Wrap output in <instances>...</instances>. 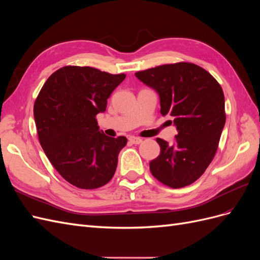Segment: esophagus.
<instances>
[{"instance_id":"obj_1","label":"esophagus","mask_w":260,"mask_h":260,"mask_svg":"<svg viewBox=\"0 0 260 260\" xmlns=\"http://www.w3.org/2000/svg\"><path fill=\"white\" fill-rule=\"evenodd\" d=\"M129 141L132 143V144H140L142 143V139L141 138H138V137H130L129 138Z\"/></svg>"}]
</instances>
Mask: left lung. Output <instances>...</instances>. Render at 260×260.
Returning a JSON list of instances; mask_svg holds the SVG:
<instances>
[{
	"mask_svg": "<svg viewBox=\"0 0 260 260\" xmlns=\"http://www.w3.org/2000/svg\"><path fill=\"white\" fill-rule=\"evenodd\" d=\"M136 77L159 95L160 113L178 130L176 142L157 139L160 154L149 162L152 175L174 188L190 185L211 162L225 123L222 88L209 73L191 62L161 65Z\"/></svg>",
	"mask_w": 260,
	"mask_h": 260,
	"instance_id": "1",
	"label": "left lung"
}]
</instances>
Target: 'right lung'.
<instances>
[{
  "label": "right lung",
  "mask_w": 260,
  "mask_h": 260,
  "mask_svg": "<svg viewBox=\"0 0 260 260\" xmlns=\"http://www.w3.org/2000/svg\"><path fill=\"white\" fill-rule=\"evenodd\" d=\"M125 78L92 67L66 66L46 80L35 102L38 137L54 168L70 184L92 190L114 177L127 138L100 131L96 115Z\"/></svg>",
  "instance_id": "obj_1"
}]
</instances>
